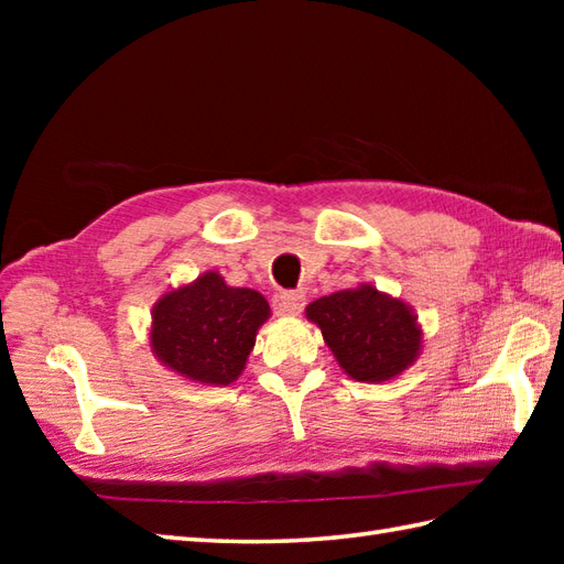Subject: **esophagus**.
I'll return each mask as SVG.
<instances>
[{"label": "esophagus", "instance_id": "34e87169", "mask_svg": "<svg viewBox=\"0 0 564 564\" xmlns=\"http://www.w3.org/2000/svg\"><path fill=\"white\" fill-rule=\"evenodd\" d=\"M305 307V295L295 293V291H283L273 297V313L283 315V317H293L301 315Z\"/></svg>", "mask_w": 564, "mask_h": 564}]
</instances>
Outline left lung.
Masks as SVG:
<instances>
[{"label": "left lung", "mask_w": 564, "mask_h": 564, "mask_svg": "<svg viewBox=\"0 0 564 564\" xmlns=\"http://www.w3.org/2000/svg\"><path fill=\"white\" fill-rule=\"evenodd\" d=\"M322 329L344 373L358 382H386L410 368L422 351V325L400 297L361 283L305 307Z\"/></svg>", "instance_id": "left-lung-1"}]
</instances>
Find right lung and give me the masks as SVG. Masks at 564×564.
<instances>
[{"instance_id":"obj_1","label":"right lung","mask_w":564,"mask_h":564,"mask_svg":"<svg viewBox=\"0 0 564 564\" xmlns=\"http://www.w3.org/2000/svg\"><path fill=\"white\" fill-rule=\"evenodd\" d=\"M271 307L259 291L227 285L218 271L166 291L152 307L158 361L200 386H230L247 366Z\"/></svg>"}]
</instances>
